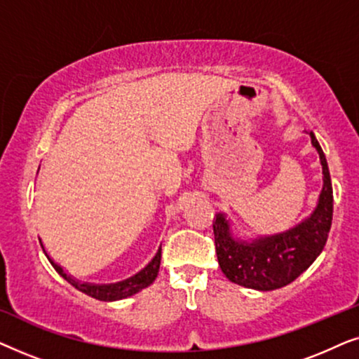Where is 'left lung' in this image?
I'll use <instances>...</instances> for the list:
<instances>
[{
  "instance_id": "obj_1",
  "label": "left lung",
  "mask_w": 359,
  "mask_h": 359,
  "mask_svg": "<svg viewBox=\"0 0 359 359\" xmlns=\"http://www.w3.org/2000/svg\"><path fill=\"white\" fill-rule=\"evenodd\" d=\"M311 144L322 165V191L309 217L273 235L242 237L224 212L215 214L214 240L219 266L238 286L274 291L301 276L325 247L333 217V189L327 158L313 132Z\"/></svg>"
}]
</instances>
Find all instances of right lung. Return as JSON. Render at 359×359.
Returning <instances> with one entry per match:
<instances>
[{"mask_svg":"<svg viewBox=\"0 0 359 359\" xmlns=\"http://www.w3.org/2000/svg\"><path fill=\"white\" fill-rule=\"evenodd\" d=\"M39 242H41V247L43 250V253H46V257L48 258V262H50L52 266L55 268V271L60 274V276L65 279V281L70 283L73 287L78 289V291L85 292L86 296L95 297V299H97V301L112 302V301H121V299L134 296V294L142 291V289L149 287L150 284L155 281V278L158 276V271H160L161 245L158 247V250H156L155 257L149 262V264H147L145 268H142L139 273H135L134 276L122 279V281H117V283H109V284L85 283V281H80V279L73 278L72 274L67 271V269H63V266H60V264L53 262V258L47 253V250H46V247H43L41 238H39Z\"/></svg>","mask_w":359,"mask_h":359,"instance_id":"add662e5","label":"right lung"}]
</instances>
